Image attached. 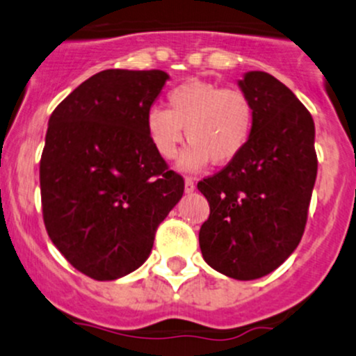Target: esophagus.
Instances as JSON below:
<instances>
[{"mask_svg":"<svg viewBox=\"0 0 356 356\" xmlns=\"http://www.w3.org/2000/svg\"><path fill=\"white\" fill-rule=\"evenodd\" d=\"M193 191H195L193 178H185V193H193Z\"/></svg>","mask_w":356,"mask_h":356,"instance_id":"34e87169","label":"esophagus"}]
</instances>
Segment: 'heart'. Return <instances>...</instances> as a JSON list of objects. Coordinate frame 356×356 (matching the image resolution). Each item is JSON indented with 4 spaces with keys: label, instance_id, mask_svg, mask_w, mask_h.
<instances>
[{
    "label": "heart",
    "instance_id": "b5f03b06",
    "mask_svg": "<svg viewBox=\"0 0 356 356\" xmlns=\"http://www.w3.org/2000/svg\"><path fill=\"white\" fill-rule=\"evenodd\" d=\"M145 124L151 145L165 159L175 158L185 129L190 145L179 154L178 168L197 171L209 161L229 165L242 153L252 134L254 107L237 87L222 89L193 79L168 94V109L151 107Z\"/></svg>",
    "mask_w": 356,
    "mask_h": 356
}]
</instances>
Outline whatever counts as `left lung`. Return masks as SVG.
Listing matches in <instances>:
<instances>
[{
  "mask_svg": "<svg viewBox=\"0 0 356 356\" xmlns=\"http://www.w3.org/2000/svg\"><path fill=\"white\" fill-rule=\"evenodd\" d=\"M237 83L252 102V134L234 161L198 183L210 203L198 238L210 267L252 281L277 269L301 241L318 159L313 118L293 90L261 70Z\"/></svg>",
  "mask_w": 356,
  "mask_h": 356,
  "instance_id": "8db88e82",
  "label": "left lung"
}]
</instances>
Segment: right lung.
<instances>
[{
	"label": "right lung",
	"mask_w": 356,
	"mask_h": 356,
	"mask_svg": "<svg viewBox=\"0 0 356 356\" xmlns=\"http://www.w3.org/2000/svg\"><path fill=\"white\" fill-rule=\"evenodd\" d=\"M170 75L102 70L50 115L40 161L43 222L63 257L95 281L141 267L185 183L146 133Z\"/></svg>",
	"instance_id": "right-lung-1"
}]
</instances>
